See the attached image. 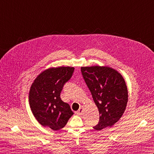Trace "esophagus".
Returning <instances> with one entry per match:
<instances>
[{"mask_svg": "<svg viewBox=\"0 0 154 154\" xmlns=\"http://www.w3.org/2000/svg\"><path fill=\"white\" fill-rule=\"evenodd\" d=\"M83 106H81V107H80V108H79V110L77 111V112H76V114H79V115H81V114H83Z\"/></svg>", "mask_w": 154, "mask_h": 154, "instance_id": "obj_1", "label": "esophagus"}]
</instances>
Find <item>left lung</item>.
Listing matches in <instances>:
<instances>
[{
  "label": "left lung",
  "mask_w": 154,
  "mask_h": 154,
  "mask_svg": "<svg viewBox=\"0 0 154 154\" xmlns=\"http://www.w3.org/2000/svg\"><path fill=\"white\" fill-rule=\"evenodd\" d=\"M81 73L99 112L93 127L100 130L111 127L122 116L128 102V90L122 75L108 67H82Z\"/></svg>",
  "instance_id": "obj_1"
}]
</instances>
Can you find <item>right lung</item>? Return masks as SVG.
I'll return each mask as SVG.
<instances>
[{
  "mask_svg": "<svg viewBox=\"0 0 154 154\" xmlns=\"http://www.w3.org/2000/svg\"><path fill=\"white\" fill-rule=\"evenodd\" d=\"M74 69L70 67L50 68L39 75L32 83L29 103L34 116L42 126L59 130L73 114L69 104L61 99L60 94Z\"/></svg>",
  "mask_w": 154,
  "mask_h": 154,
  "instance_id": "obj_1",
  "label": "right lung"
}]
</instances>
